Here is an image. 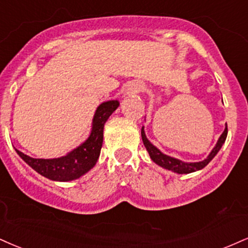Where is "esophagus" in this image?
Listing matches in <instances>:
<instances>
[{
	"instance_id": "1",
	"label": "esophagus",
	"mask_w": 248,
	"mask_h": 248,
	"mask_svg": "<svg viewBox=\"0 0 248 248\" xmlns=\"http://www.w3.org/2000/svg\"><path fill=\"white\" fill-rule=\"evenodd\" d=\"M144 86L142 85V83L140 82H132L127 88V93L133 94V93H139V92L143 91Z\"/></svg>"
}]
</instances>
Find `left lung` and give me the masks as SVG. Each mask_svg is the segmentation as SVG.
<instances>
[{"label": "left lung", "instance_id": "1", "mask_svg": "<svg viewBox=\"0 0 248 248\" xmlns=\"http://www.w3.org/2000/svg\"><path fill=\"white\" fill-rule=\"evenodd\" d=\"M141 135H142L143 144H144L145 149H147V151L149 153V156H150L151 159H153L154 162L157 164V165H159L160 168H163V169L170 170V171H172L174 173H178V174H188V173L200 171V170L205 168V166H207L208 164L213 160V158L216 156L217 154H218V151L220 150V148H222V145L224 144L226 136H228V126L225 124L224 132H223L222 135L219 136L216 145H215L213 150L210 151V154L208 155V157L205 158V159L201 160V162H194V163L183 162V160L178 159V158L171 157V156H169V155L163 154L159 149H158L157 147H155L153 143L149 141L147 135H145L144 127H142Z\"/></svg>", "mask_w": 248, "mask_h": 248}]
</instances>
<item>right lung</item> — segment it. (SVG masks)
Segmentation results:
<instances>
[{
    "instance_id": "right-lung-1",
    "label": "right lung",
    "mask_w": 248,
    "mask_h": 248,
    "mask_svg": "<svg viewBox=\"0 0 248 248\" xmlns=\"http://www.w3.org/2000/svg\"><path fill=\"white\" fill-rule=\"evenodd\" d=\"M119 105L120 103L118 100L101 103L95 109L92 119L90 135L78 147L73 149L64 156L44 159V158H32L20 153L17 149L16 153L35 172L49 180L67 183L78 179L90 171L97 163L100 149L103 147L104 126Z\"/></svg>"
}]
</instances>
